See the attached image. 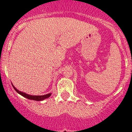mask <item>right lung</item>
Here are the masks:
<instances>
[{
	"mask_svg": "<svg viewBox=\"0 0 132 132\" xmlns=\"http://www.w3.org/2000/svg\"><path fill=\"white\" fill-rule=\"evenodd\" d=\"M12 86H13V88L14 89V90H15V91L18 93V94H20V95H22V96L25 97V98H27V99L32 100L42 101V100H43L46 99V98H49V97H50L52 94V93H48V94H45V95H41V96L30 95V94H27V93H23V92H22V91H19V90H18L15 87H14V86H13V84H12Z\"/></svg>",
	"mask_w": 132,
	"mask_h": 132,
	"instance_id": "obj_1",
	"label": "right lung"
}]
</instances>
